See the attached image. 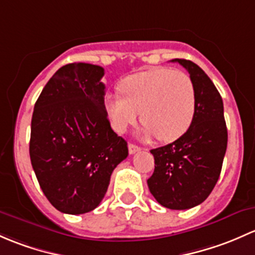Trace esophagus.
<instances>
[{"instance_id": "1", "label": "esophagus", "mask_w": 255, "mask_h": 255, "mask_svg": "<svg viewBox=\"0 0 255 255\" xmlns=\"http://www.w3.org/2000/svg\"><path fill=\"white\" fill-rule=\"evenodd\" d=\"M140 149H141V147L133 145V143H128V153H130V154L136 153V152H138Z\"/></svg>"}]
</instances>
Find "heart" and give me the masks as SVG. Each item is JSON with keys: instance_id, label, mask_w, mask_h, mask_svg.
I'll return each instance as SVG.
<instances>
[{"instance_id": "heart-1", "label": "heart", "mask_w": 255, "mask_h": 255, "mask_svg": "<svg viewBox=\"0 0 255 255\" xmlns=\"http://www.w3.org/2000/svg\"><path fill=\"white\" fill-rule=\"evenodd\" d=\"M119 94H108L104 109L112 128L125 132L140 113L143 136L156 135L159 141H173L191 125L196 109L193 80L180 70L166 67L146 70L122 81Z\"/></svg>"}]
</instances>
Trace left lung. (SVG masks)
<instances>
[{
  "label": "left lung",
  "mask_w": 255,
  "mask_h": 255,
  "mask_svg": "<svg viewBox=\"0 0 255 255\" xmlns=\"http://www.w3.org/2000/svg\"><path fill=\"white\" fill-rule=\"evenodd\" d=\"M188 71L196 91L191 125L174 142L151 149L153 174L147 184L162 206L186 210L199 205L219 180L227 148L224 103L209 76L193 61L174 59Z\"/></svg>",
  "instance_id": "8db88e82"
}]
</instances>
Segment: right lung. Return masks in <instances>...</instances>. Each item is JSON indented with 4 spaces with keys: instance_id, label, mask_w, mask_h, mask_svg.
I'll return each mask as SVG.
<instances>
[{
    "instance_id": "obj_1",
    "label": "right lung",
    "mask_w": 255,
    "mask_h": 255,
    "mask_svg": "<svg viewBox=\"0 0 255 255\" xmlns=\"http://www.w3.org/2000/svg\"><path fill=\"white\" fill-rule=\"evenodd\" d=\"M104 69L69 64L41 91L31 117L29 154L44 195L64 214L81 215L101 204L110 175L128 154L104 109Z\"/></svg>"
}]
</instances>
